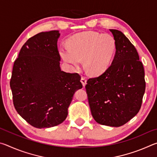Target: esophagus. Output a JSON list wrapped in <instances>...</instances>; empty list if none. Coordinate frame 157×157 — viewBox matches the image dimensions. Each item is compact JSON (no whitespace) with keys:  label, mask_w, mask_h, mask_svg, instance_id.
I'll return each instance as SVG.
<instances>
[{"label":"esophagus","mask_w":157,"mask_h":157,"mask_svg":"<svg viewBox=\"0 0 157 157\" xmlns=\"http://www.w3.org/2000/svg\"><path fill=\"white\" fill-rule=\"evenodd\" d=\"M81 82H82V85H83V86H85V85H86V78H85V77H84V76L82 77Z\"/></svg>","instance_id":"esophagus-1"}]
</instances>
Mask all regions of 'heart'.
<instances>
[{"mask_svg": "<svg viewBox=\"0 0 157 157\" xmlns=\"http://www.w3.org/2000/svg\"><path fill=\"white\" fill-rule=\"evenodd\" d=\"M116 50V41L110 34L88 31L71 36L68 46H61L59 52L63 59L73 66H79L84 60L88 73L96 76L108 68Z\"/></svg>", "mask_w": 157, "mask_h": 157, "instance_id": "b5f03b06", "label": "heart"}]
</instances>
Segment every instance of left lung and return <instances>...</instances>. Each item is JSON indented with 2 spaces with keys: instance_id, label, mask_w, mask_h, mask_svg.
Segmentation results:
<instances>
[{
  "instance_id": "obj_1",
  "label": "left lung",
  "mask_w": 157,
  "mask_h": 157,
  "mask_svg": "<svg viewBox=\"0 0 157 157\" xmlns=\"http://www.w3.org/2000/svg\"><path fill=\"white\" fill-rule=\"evenodd\" d=\"M116 43L111 66L85 86L92 116L98 123L120 127L139 113L145 94V71L139 54L125 35L109 30Z\"/></svg>"
}]
</instances>
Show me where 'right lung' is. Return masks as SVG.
<instances>
[{
	"instance_id": "right-lung-1",
	"label": "right lung",
	"mask_w": 157,
	"mask_h": 157,
	"mask_svg": "<svg viewBox=\"0 0 157 157\" xmlns=\"http://www.w3.org/2000/svg\"><path fill=\"white\" fill-rule=\"evenodd\" d=\"M58 30L32 36L21 48L10 79L13 103L32 126L48 128L61 124L76 91L82 88L78 73L63 72L57 48Z\"/></svg>"
}]
</instances>
